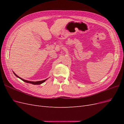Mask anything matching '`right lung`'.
<instances>
[{"label": "right lung", "instance_id": "add662e5", "mask_svg": "<svg viewBox=\"0 0 124 124\" xmlns=\"http://www.w3.org/2000/svg\"><path fill=\"white\" fill-rule=\"evenodd\" d=\"M13 73L14 74L15 76H16V77H17V78H20L21 80H22V81H23L24 82H26V83H31V84H33V85H40L41 84L43 83V82H44L45 81H46L47 78H46V80H42V81H37V82H33V81H27V80H24L23 79V78H21L19 77L18 76H17V75L14 72H13Z\"/></svg>", "mask_w": 124, "mask_h": 124}]
</instances>
